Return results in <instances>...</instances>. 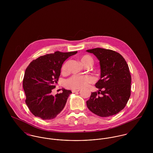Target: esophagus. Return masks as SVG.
<instances>
[{"mask_svg": "<svg viewBox=\"0 0 153 153\" xmlns=\"http://www.w3.org/2000/svg\"><path fill=\"white\" fill-rule=\"evenodd\" d=\"M79 91H80V89H72V92L73 93H74V92H79Z\"/></svg>", "mask_w": 153, "mask_h": 153, "instance_id": "esophagus-1", "label": "esophagus"}]
</instances>
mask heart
Instances as JSON below:
<instances>
[{
    "mask_svg": "<svg viewBox=\"0 0 153 153\" xmlns=\"http://www.w3.org/2000/svg\"><path fill=\"white\" fill-rule=\"evenodd\" d=\"M81 61L82 64L85 66L92 65L94 64L93 58L88 55H85L81 57ZM68 61L65 62L62 66V71L65 72L68 67ZM94 78L89 75H74L68 79L65 82L66 88L72 89H79L81 88L85 87L89 84L94 82Z\"/></svg>",
    "mask_w": 153,
    "mask_h": 153,
    "instance_id": "obj_1",
    "label": "heart"
}]
</instances>
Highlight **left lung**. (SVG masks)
<instances>
[{"instance_id":"left-lung-1","label":"left lung","mask_w":153,"mask_h":153,"mask_svg":"<svg viewBox=\"0 0 153 153\" xmlns=\"http://www.w3.org/2000/svg\"><path fill=\"white\" fill-rule=\"evenodd\" d=\"M87 51L97 56L101 66V78L95 84L99 91L91 93L87 107L100 117L115 115L124 108L131 95L128 65L123 56L114 51L97 48Z\"/></svg>"}]
</instances>
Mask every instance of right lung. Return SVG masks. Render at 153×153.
<instances>
[{
    "instance_id": "add662e5",
    "label": "right lung",
    "mask_w": 153,
    "mask_h": 153,
    "mask_svg": "<svg viewBox=\"0 0 153 153\" xmlns=\"http://www.w3.org/2000/svg\"><path fill=\"white\" fill-rule=\"evenodd\" d=\"M77 51L46 54L33 60L25 70L23 88L26 95L25 102L35 117L42 120L55 118L65 107L70 90L55 96L52 90L58 81L62 64Z\"/></svg>"
}]
</instances>
